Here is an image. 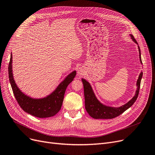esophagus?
I'll return each mask as SVG.
<instances>
[{
	"label": "esophagus",
	"instance_id": "34e87169",
	"mask_svg": "<svg viewBox=\"0 0 155 155\" xmlns=\"http://www.w3.org/2000/svg\"><path fill=\"white\" fill-rule=\"evenodd\" d=\"M84 68H82V67H80V68L77 70V74L78 76H80V75H84Z\"/></svg>",
	"mask_w": 155,
	"mask_h": 155
}]
</instances>
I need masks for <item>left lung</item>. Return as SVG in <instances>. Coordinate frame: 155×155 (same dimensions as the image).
I'll list each match as a JSON object with an SVG mask.
<instances>
[{
  "mask_svg": "<svg viewBox=\"0 0 155 155\" xmlns=\"http://www.w3.org/2000/svg\"><path fill=\"white\" fill-rule=\"evenodd\" d=\"M131 38L133 41L137 44L135 38L132 35H130ZM138 45V44H137ZM139 52V59L141 64H143L142 60H141L140 56V50L139 46L138 45ZM143 72H140V75H139V78L137 81V90L134 96L132 99H130L129 102L125 104L124 105L120 106V107H111L107 106L101 102H99L97 97H96L95 94L92 89V87L90 84L82 78V81L84 84V97H85V110L89 113V115L95 119H111L114 118L121 114L123 113L127 109H129L130 107L132 106V104L135 103L136 101L138 94L139 92V89L140 85L141 78L143 77Z\"/></svg>",
  "mask_w": 155,
  "mask_h": 155,
  "instance_id": "8db88e82",
  "label": "left lung"
}]
</instances>
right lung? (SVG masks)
Instances as JSON below:
<instances>
[{"mask_svg": "<svg viewBox=\"0 0 155 155\" xmlns=\"http://www.w3.org/2000/svg\"><path fill=\"white\" fill-rule=\"evenodd\" d=\"M12 54L8 66L9 78L14 96L20 107L26 113L38 118H48L54 116L61 110L64 95L68 85L76 75L73 71L67 76L57 88L47 97L40 99L31 98L22 92L18 87L13 78Z\"/></svg>", "mask_w": 155, "mask_h": 155, "instance_id": "right-lung-1", "label": "right lung"}]
</instances>
